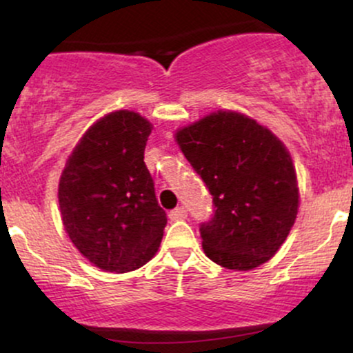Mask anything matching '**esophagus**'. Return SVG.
Listing matches in <instances>:
<instances>
[{
  "label": "esophagus",
  "mask_w": 353,
  "mask_h": 353,
  "mask_svg": "<svg viewBox=\"0 0 353 353\" xmlns=\"http://www.w3.org/2000/svg\"><path fill=\"white\" fill-rule=\"evenodd\" d=\"M185 217H188V210L184 208H176L169 212V219H171V221H184Z\"/></svg>",
  "instance_id": "obj_1"
}]
</instances>
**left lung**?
Listing matches in <instances>:
<instances>
[{
	"label": "left lung",
	"mask_w": 353,
	"mask_h": 353,
	"mask_svg": "<svg viewBox=\"0 0 353 353\" xmlns=\"http://www.w3.org/2000/svg\"><path fill=\"white\" fill-rule=\"evenodd\" d=\"M176 143L212 194L204 254L232 270L265 264L299 212L297 174L282 141L252 117L217 111L177 129Z\"/></svg>",
	"instance_id": "1"
}]
</instances>
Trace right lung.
I'll list each match as a JSON object with an SVG mask.
<instances>
[{
  "mask_svg": "<svg viewBox=\"0 0 353 353\" xmlns=\"http://www.w3.org/2000/svg\"><path fill=\"white\" fill-rule=\"evenodd\" d=\"M152 124L119 109L96 121L59 177V210L71 242L91 264L131 272L154 257L168 224L144 164Z\"/></svg>",
  "mask_w": 353,
  "mask_h": 353,
  "instance_id": "add662e5",
  "label": "right lung"
}]
</instances>
